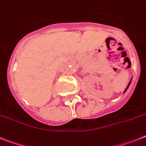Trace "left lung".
<instances>
[{"mask_svg": "<svg viewBox=\"0 0 146 146\" xmlns=\"http://www.w3.org/2000/svg\"><path fill=\"white\" fill-rule=\"evenodd\" d=\"M131 81H130V82H129V83H128V85H127V88H125V90H124V92H126V91H127V88H128L129 85H130V84H131Z\"/></svg>", "mask_w": 146, "mask_h": 146, "instance_id": "left-lung-1", "label": "left lung"}]
</instances>
